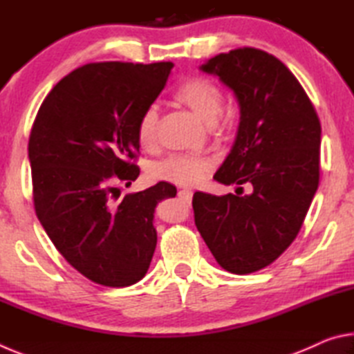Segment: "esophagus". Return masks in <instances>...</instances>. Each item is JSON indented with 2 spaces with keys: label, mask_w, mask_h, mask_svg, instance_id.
<instances>
[{
  "label": "esophagus",
  "mask_w": 354,
  "mask_h": 354,
  "mask_svg": "<svg viewBox=\"0 0 354 354\" xmlns=\"http://www.w3.org/2000/svg\"><path fill=\"white\" fill-rule=\"evenodd\" d=\"M192 190H189V189H181L178 192V196L179 198H183L184 201H187V203H190V200H192Z\"/></svg>",
  "instance_id": "obj_1"
}]
</instances>
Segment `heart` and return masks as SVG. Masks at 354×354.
<instances>
[{"instance_id": "1", "label": "heart", "mask_w": 354, "mask_h": 354, "mask_svg": "<svg viewBox=\"0 0 354 354\" xmlns=\"http://www.w3.org/2000/svg\"><path fill=\"white\" fill-rule=\"evenodd\" d=\"M178 103L200 117L206 124H214L223 107V95L214 81L205 76H189L173 92ZM159 111L154 104L142 112L137 123V137L142 147H153L158 140ZM212 169V160L203 156L189 153H175L154 165L156 178L176 184L200 183Z\"/></svg>"}]
</instances>
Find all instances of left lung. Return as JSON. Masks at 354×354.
<instances>
[{
	"instance_id": "obj_1",
	"label": "left lung",
	"mask_w": 354,
	"mask_h": 354,
	"mask_svg": "<svg viewBox=\"0 0 354 354\" xmlns=\"http://www.w3.org/2000/svg\"><path fill=\"white\" fill-rule=\"evenodd\" d=\"M234 92L241 122L230 154L214 175L251 194L195 192V225L226 272L270 266L301 230L319 187L322 127L301 84L286 65L256 48H237L200 67Z\"/></svg>"
}]
</instances>
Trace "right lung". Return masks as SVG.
I'll use <instances>...</instances> for the list:
<instances>
[{
    "label": "right lung",
    "instance_id": "right-lung-1",
    "mask_svg": "<svg viewBox=\"0 0 354 354\" xmlns=\"http://www.w3.org/2000/svg\"><path fill=\"white\" fill-rule=\"evenodd\" d=\"M171 62L87 64L46 95L29 136L34 207L59 253L93 283L136 284L148 272L159 201L176 195L160 181L118 200L136 181L137 123L165 87Z\"/></svg>",
    "mask_w": 354,
    "mask_h": 354
}]
</instances>
